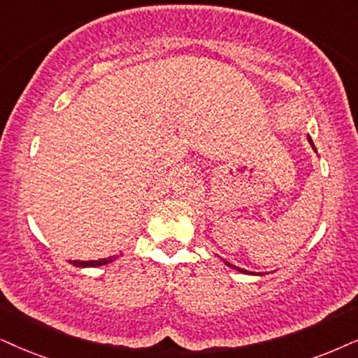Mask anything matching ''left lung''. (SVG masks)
Returning a JSON list of instances; mask_svg holds the SVG:
<instances>
[{"label": "left lung", "mask_w": 358, "mask_h": 358, "mask_svg": "<svg viewBox=\"0 0 358 358\" xmlns=\"http://www.w3.org/2000/svg\"><path fill=\"white\" fill-rule=\"evenodd\" d=\"M309 142L312 143V140L309 138ZM312 147H314V143H312ZM226 262V264H228L229 266V268H233V269H236V271H239V273H246V274H250V273H248V271H244V269H241V268H238V266H233V264H229V262L228 261H224ZM252 274V273H251Z\"/></svg>", "instance_id": "obj_1"}]
</instances>
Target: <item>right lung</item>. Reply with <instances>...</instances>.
I'll use <instances>...</instances> for the list:
<instances>
[{
  "label": "right lung",
  "instance_id": "add662e5",
  "mask_svg": "<svg viewBox=\"0 0 358 358\" xmlns=\"http://www.w3.org/2000/svg\"><path fill=\"white\" fill-rule=\"evenodd\" d=\"M115 257H108V259H99V261H71L72 264L78 266V268H96V266H103L107 262H112Z\"/></svg>",
  "mask_w": 358,
  "mask_h": 358
}]
</instances>
